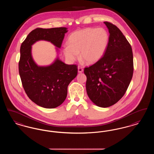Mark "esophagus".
<instances>
[{"label": "esophagus", "mask_w": 154, "mask_h": 154, "mask_svg": "<svg viewBox=\"0 0 154 154\" xmlns=\"http://www.w3.org/2000/svg\"><path fill=\"white\" fill-rule=\"evenodd\" d=\"M83 69H82V67L80 66H78V72H79V73H82V72H83Z\"/></svg>", "instance_id": "34e87169"}]
</instances>
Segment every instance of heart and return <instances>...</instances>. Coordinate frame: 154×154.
Returning <instances> with one entry per match:
<instances>
[{"instance_id":"heart-1","label":"heart","mask_w":154,"mask_h":154,"mask_svg":"<svg viewBox=\"0 0 154 154\" xmlns=\"http://www.w3.org/2000/svg\"><path fill=\"white\" fill-rule=\"evenodd\" d=\"M109 34L103 28H88L73 33L63 47V52L70 60L80 58L87 63H94L102 58L107 48Z\"/></svg>"}]
</instances>
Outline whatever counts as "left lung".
Here are the masks:
<instances>
[{"mask_svg": "<svg viewBox=\"0 0 154 154\" xmlns=\"http://www.w3.org/2000/svg\"><path fill=\"white\" fill-rule=\"evenodd\" d=\"M110 33L107 48L102 58L84 68L86 90L96 106L108 107L125 95L133 73L132 47L117 26L104 22Z\"/></svg>", "mask_w": 154, "mask_h": 154, "instance_id": "left-lung-1", "label": "left lung"}]
</instances>
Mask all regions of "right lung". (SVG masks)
<instances>
[{"label": "right lung", "instance_id": "add662e5", "mask_svg": "<svg viewBox=\"0 0 154 154\" xmlns=\"http://www.w3.org/2000/svg\"><path fill=\"white\" fill-rule=\"evenodd\" d=\"M66 28L33 30L22 43L18 63L22 86L30 99L38 106L53 109L66 99L67 87L77 75L76 65H66L59 59L50 66L40 67L33 60L31 45L36 41L51 42L60 48Z\"/></svg>", "mask_w": 154, "mask_h": 154}]
</instances>
